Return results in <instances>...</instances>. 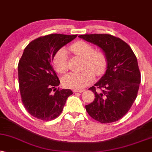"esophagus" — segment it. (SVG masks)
I'll return each mask as SVG.
<instances>
[{"label":"esophagus","instance_id":"34e87169","mask_svg":"<svg viewBox=\"0 0 152 152\" xmlns=\"http://www.w3.org/2000/svg\"><path fill=\"white\" fill-rule=\"evenodd\" d=\"M85 91V89H74L73 90V92H83V91Z\"/></svg>","mask_w":152,"mask_h":152}]
</instances>
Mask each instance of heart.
Masks as SVG:
<instances>
[{
  "mask_svg": "<svg viewBox=\"0 0 152 152\" xmlns=\"http://www.w3.org/2000/svg\"><path fill=\"white\" fill-rule=\"evenodd\" d=\"M71 51L85 58V70L80 72H70L63 77L62 83L64 87L71 89H81L91 83L94 80V74L101 76L104 74L107 67V58L101 51H94V48L89 43L77 42L70 46ZM53 65L58 73L63 74L68 70V58L65 48H62L55 53Z\"/></svg>",
  "mask_w": 152,
  "mask_h": 152,
  "instance_id": "obj_1",
  "label": "heart"
}]
</instances>
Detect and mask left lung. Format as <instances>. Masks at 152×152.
Returning a JSON list of instances; mask_svg holds the SVG:
<instances>
[{"instance_id": "1", "label": "left lung", "mask_w": 152, "mask_h": 152, "mask_svg": "<svg viewBox=\"0 0 152 152\" xmlns=\"http://www.w3.org/2000/svg\"><path fill=\"white\" fill-rule=\"evenodd\" d=\"M79 37L102 48L108 61L104 75L89 88L95 99L86 105V110L102 123L118 121L128 113L137 96L141 75L136 56L127 43L110 34H92Z\"/></svg>"}]
</instances>
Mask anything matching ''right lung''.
<instances>
[{
  "instance_id": "right-lung-1",
  "label": "right lung",
  "mask_w": 152,
  "mask_h": 152,
  "mask_svg": "<svg viewBox=\"0 0 152 152\" xmlns=\"http://www.w3.org/2000/svg\"><path fill=\"white\" fill-rule=\"evenodd\" d=\"M77 36L52 34L34 39L24 48L18 63L19 85L24 106L34 117L46 121L56 118L72 94L70 89L56 88L60 80L52 62L56 52Z\"/></svg>"
}]
</instances>
